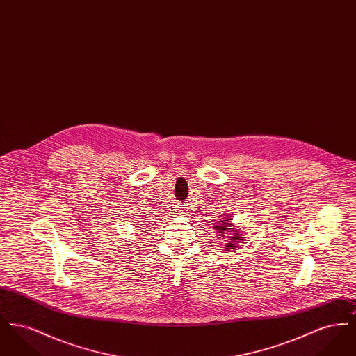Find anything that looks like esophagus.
<instances>
[{"mask_svg": "<svg viewBox=\"0 0 356 356\" xmlns=\"http://www.w3.org/2000/svg\"><path fill=\"white\" fill-rule=\"evenodd\" d=\"M177 212H180V213H179V215H183V211H177Z\"/></svg>", "mask_w": 356, "mask_h": 356, "instance_id": "obj_1", "label": "esophagus"}]
</instances>
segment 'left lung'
<instances>
[{
  "label": "left lung",
  "mask_w": 356,
  "mask_h": 356,
  "mask_svg": "<svg viewBox=\"0 0 356 356\" xmlns=\"http://www.w3.org/2000/svg\"><path fill=\"white\" fill-rule=\"evenodd\" d=\"M215 228H218L216 231L219 232V236L220 237L225 236V235H224V232H225V231H228V232H229V231H232V228H229L228 220H224L222 222L216 224V225H215ZM240 236H241V234H238L236 231L232 234V236H228L229 237V241L225 244V250H234V247H236L237 243H238L240 240H243Z\"/></svg>",
  "instance_id": "1"
}]
</instances>
